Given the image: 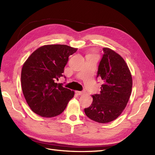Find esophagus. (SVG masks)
Listing matches in <instances>:
<instances>
[{
    "mask_svg": "<svg viewBox=\"0 0 155 155\" xmlns=\"http://www.w3.org/2000/svg\"><path fill=\"white\" fill-rule=\"evenodd\" d=\"M76 93L77 94H78V95H82L84 94V92H81V91H77L76 92Z\"/></svg>",
    "mask_w": 155,
    "mask_h": 155,
    "instance_id": "34e87169",
    "label": "esophagus"
}]
</instances>
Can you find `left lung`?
I'll use <instances>...</instances> for the list:
<instances>
[{
	"label": "left lung",
	"instance_id": "8db88e82",
	"mask_svg": "<svg viewBox=\"0 0 155 155\" xmlns=\"http://www.w3.org/2000/svg\"><path fill=\"white\" fill-rule=\"evenodd\" d=\"M97 78H102L100 94L92 95L91 106L84 108L86 116L101 124L112 121L125 109L131 94L132 77L122 57L109 48H103Z\"/></svg>",
	"mask_w": 155,
	"mask_h": 155
}]
</instances>
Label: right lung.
<instances>
[{
  "label": "right lung",
  "instance_id": "right-lung-1",
  "mask_svg": "<svg viewBox=\"0 0 155 155\" xmlns=\"http://www.w3.org/2000/svg\"><path fill=\"white\" fill-rule=\"evenodd\" d=\"M77 49L66 45H47L35 50L22 67L21 84L23 94L31 110L44 117L61 114L73 98V91L57 83L64 77L69 57ZM66 77H64V78Z\"/></svg>",
  "mask_w": 155,
  "mask_h": 155
}]
</instances>
